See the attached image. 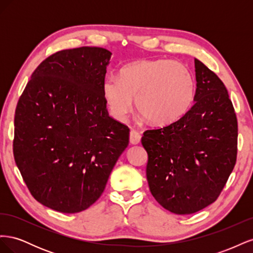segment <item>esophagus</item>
<instances>
[{"instance_id":"obj_1","label":"esophagus","mask_w":253,"mask_h":253,"mask_svg":"<svg viewBox=\"0 0 253 253\" xmlns=\"http://www.w3.org/2000/svg\"><path fill=\"white\" fill-rule=\"evenodd\" d=\"M140 139H141V135L138 132L132 129L131 133H129V142L132 144H138L140 142Z\"/></svg>"}]
</instances>
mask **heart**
Returning <instances> with one entry per match:
<instances>
[{
	"mask_svg": "<svg viewBox=\"0 0 253 253\" xmlns=\"http://www.w3.org/2000/svg\"><path fill=\"white\" fill-rule=\"evenodd\" d=\"M195 84L189 68L167 59L139 60L121 68L119 78L103 82L106 105L117 120H126L135 105L143 118L156 126L179 119L192 104Z\"/></svg>",
	"mask_w": 253,
	"mask_h": 253,
	"instance_id": "heart-1",
	"label": "heart"
}]
</instances>
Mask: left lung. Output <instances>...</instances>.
Masks as SVG:
<instances>
[{"label": "left lung", "instance_id": "obj_1", "mask_svg": "<svg viewBox=\"0 0 253 253\" xmlns=\"http://www.w3.org/2000/svg\"><path fill=\"white\" fill-rule=\"evenodd\" d=\"M194 105L173 124L143 133L147 179L165 209L191 214L216 201L237 154V119L226 86L194 59Z\"/></svg>", "mask_w": 253, "mask_h": 253}]
</instances>
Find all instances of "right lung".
<instances>
[{
    "label": "right lung",
    "mask_w": 253,
    "mask_h": 253,
    "mask_svg": "<svg viewBox=\"0 0 253 253\" xmlns=\"http://www.w3.org/2000/svg\"><path fill=\"white\" fill-rule=\"evenodd\" d=\"M111 56L89 46L53 53L19 99L14 160L32 195L52 210L93 205L128 145L129 128L110 116L103 97Z\"/></svg>",
    "instance_id": "add662e5"
}]
</instances>
